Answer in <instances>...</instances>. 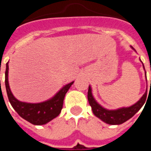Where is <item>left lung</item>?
Returning a JSON list of instances; mask_svg holds the SVG:
<instances>
[{"instance_id": "left-lung-1", "label": "left lung", "mask_w": 151, "mask_h": 151, "mask_svg": "<svg viewBox=\"0 0 151 151\" xmlns=\"http://www.w3.org/2000/svg\"><path fill=\"white\" fill-rule=\"evenodd\" d=\"M131 47L135 51L133 47ZM143 68H144V65H143ZM146 94H147V90H146V93L142 95V97L135 104L128 107V108H118L116 110H108V109L103 108L100 104H99L95 98L93 97L91 87L90 86H89L87 98H88L89 104L91 107L93 113L95 114V116H97L104 122L109 124H120L128 120H129L131 117H133L142 108L143 104H145V101L146 100Z\"/></svg>"}]
</instances>
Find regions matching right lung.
Segmentation results:
<instances>
[{
    "mask_svg": "<svg viewBox=\"0 0 151 151\" xmlns=\"http://www.w3.org/2000/svg\"><path fill=\"white\" fill-rule=\"evenodd\" d=\"M8 63H6L5 69V88L9 103L15 111L18 112V115L24 120H27L28 122L35 125L45 124L56 116H58L63 108V102L65 94L69 91L70 86L73 85V82L63 86L52 98L47 101L38 104L21 102L15 98L9 88L8 81Z\"/></svg>",
    "mask_w": 151,
    "mask_h": 151,
    "instance_id": "1",
    "label": "right lung"
}]
</instances>
